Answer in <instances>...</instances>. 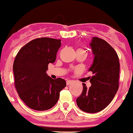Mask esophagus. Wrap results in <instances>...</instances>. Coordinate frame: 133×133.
I'll use <instances>...</instances> for the list:
<instances>
[{"instance_id": "1", "label": "esophagus", "mask_w": 133, "mask_h": 133, "mask_svg": "<svg viewBox=\"0 0 133 133\" xmlns=\"http://www.w3.org/2000/svg\"><path fill=\"white\" fill-rule=\"evenodd\" d=\"M72 82V81H71V80L66 81V85H70V84H71Z\"/></svg>"}]
</instances>
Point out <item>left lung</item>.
Segmentation results:
<instances>
[{"mask_svg":"<svg viewBox=\"0 0 133 133\" xmlns=\"http://www.w3.org/2000/svg\"><path fill=\"white\" fill-rule=\"evenodd\" d=\"M89 46L94 57L89 69L94 74L89 81L91 86L87 89L83 83L82 94L76 102L83 112L96 113L107 107L117 92L120 63L117 53L104 39L92 37Z\"/></svg>","mask_w":133,"mask_h":133,"instance_id":"left-lung-1","label":"left lung"}]
</instances>
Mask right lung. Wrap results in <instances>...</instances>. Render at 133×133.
Here are the masks:
<instances>
[{"mask_svg":"<svg viewBox=\"0 0 133 133\" xmlns=\"http://www.w3.org/2000/svg\"><path fill=\"white\" fill-rule=\"evenodd\" d=\"M61 39L42 37L33 39L19 51L13 63L15 86L19 97L30 108L44 111L52 108L66 87L65 80L52 79L46 73L54 63Z\"/></svg>","mask_w":133,"mask_h":133,"instance_id":"obj_1","label":"right lung"}]
</instances>
